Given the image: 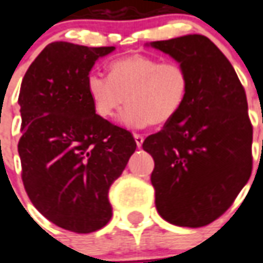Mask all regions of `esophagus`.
<instances>
[{
	"label": "esophagus",
	"instance_id": "1",
	"mask_svg": "<svg viewBox=\"0 0 263 263\" xmlns=\"http://www.w3.org/2000/svg\"><path fill=\"white\" fill-rule=\"evenodd\" d=\"M135 140H136V144L140 147L143 144V141H144V136L140 135V133H135Z\"/></svg>",
	"mask_w": 263,
	"mask_h": 263
}]
</instances>
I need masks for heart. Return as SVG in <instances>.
<instances>
[{"label":"heart","mask_w":263,"mask_h":263,"mask_svg":"<svg viewBox=\"0 0 263 263\" xmlns=\"http://www.w3.org/2000/svg\"><path fill=\"white\" fill-rule=\"evenodd\" d=\"M109 78L90 72L87 93L99 116L111 119L130 103L122 120L132 127L165 124L180 113L190 93V73L181 63L133 53L109 63Z\"/></svg>","instance_id":"obj_1"}]
</instances>
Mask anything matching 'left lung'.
I'll return each mask as SVG.
<instances>
[{
  "mask_svg": "<svg viewBox=\"0 0 263 263\" xmlns=\"http://www.w3.org/2000/svg\"><path fill=\"white\" fill-rule=\"evenodd\" d=\"M152 45L181 63L191 79L180 113L143 141L154 158L156 208L170 224L198 228L232 205L252 173L247 95L230 61L204 35Z\"/></svg>",
  "mask_w": 263,
  "mask_h": 263,
  "instance_id": "left-lung-1",
  "label": "left lung"
}]
</instances>
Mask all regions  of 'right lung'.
<instances>
[{
  "label": "right lung",
  "mask_w": 263,
  "mask_h": 263,
  "mask_svg": "<svg viewBox=\"0 0 263 263\" xmlns=\"http://www.w3.org/2000/svg\"><path fill=\"white\" fill-rule=\"evenodd\" d=\"M115 46L52 42L21 83L22 182L46 219L89 234L111 218L109 188L136 150L133 135L93 107L86 79L96 59Z\"/></svg>",
  "instance_id": "right-lung-1"
}]
</instances>
